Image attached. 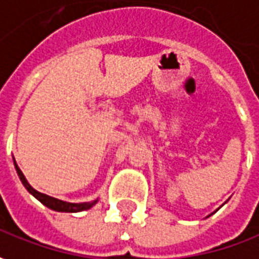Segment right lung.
Listing matches in <instances>:
<instances>
[{
    "label": "right lung",
    "mask_w": 259,
    "mask_h": 259,
    "mask_svg": "<svg viewBox=\"0 0 259 259\" xmlns=\"http://www.w3.org/2000/svg\"><path fill=\"white\" fill-rule=\"evenodd\" d=\"M14 165H15V169H17V174L19 176V179L22 182V185L26 187V190L32 194V196H35L37 200L40 201L42 204H45L46 207L52 208V210H55V211H63V213H77V211H83V210H89L90 207H93L97 200L92 201V203H67V201H62L58 200V199H55V197H51V196H46L44 193H39L37 190H35L33 187L26 182L25 179L24 174L21 172V169L18 167V165L14 162Z\"/></svg>",
    "instance_id": "add662e5"
}]
</instances>
